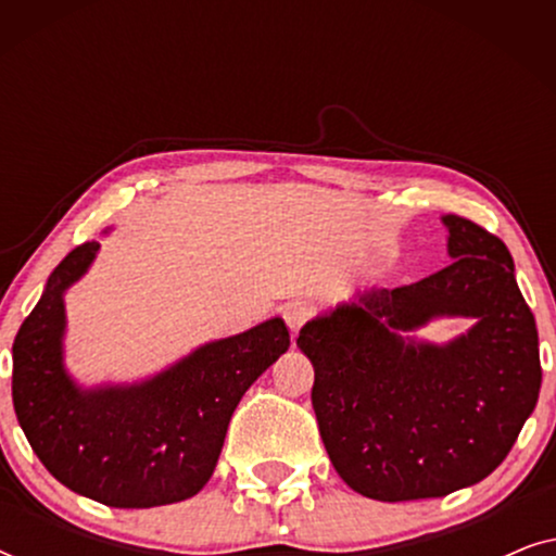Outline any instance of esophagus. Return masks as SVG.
<instances>
[{
  "label": "esophagus",
  "mask_w": 556,
  "mask_h": 556,
  "mask_svg": "<svg viewBox=\"0 0 556 556\" xmlns=\"http://www.w3.org/2000/svg\"><path fill=\"white\" fill-rule=\"evenodd\" d=\"M311 316H314V308H311V303H306V301H293V303H288L286 311H283V318H286L288 329H291V333H293V339L299 337L301 326L306 324Z\"/></svg>",
  "instance_id": "34e87169"
}]
</instances>
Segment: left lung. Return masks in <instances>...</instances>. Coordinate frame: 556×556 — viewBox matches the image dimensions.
<instances>
[{"label":"left lung","instance_id":"1","mask_svg":"<svg viewBox=\"0 0 556 556\" xmlns=\"http://www.w3.org/2000/svg\"><path fill=\"white\" fill-rule=\"evenodd\" d=\"M447 268L314 318L299 349L314 364L311 402L349 489L377 501L440 498L501 466L542 387L536 321L504 240L445 215ZM432 315H476L445 348L396 333Z\"/></svg>","mask_w":556,"mask_h":556}]
</instances>
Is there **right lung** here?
Segmentation results:
<instances>
[{
  "label": "right lung",
  "instance_id": "right-lung-1",
  "mask_svg": "<svg viewBox=\"0 0 556 556\" xmlns=\"http://www.w3.org/2000/svg\"><path fill=\"white\" fill-rule=\"evenodd\" d=\"M96 253V240L71 250L22 321L12 344L14 413L42 466L71 491L116 508L177 504L210 481L240 397L291 337L270 318L147 384L80 392L60 362L63 291Z\"/></svg>",
  "mask_w": 556,
  "mask_h": 556
}]
</instances>
